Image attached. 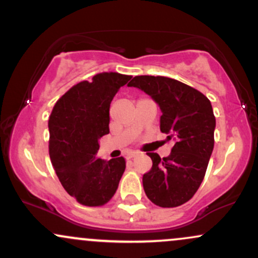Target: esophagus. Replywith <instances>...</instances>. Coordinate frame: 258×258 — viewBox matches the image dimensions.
<instances>
[{
    "label": "esophagus",
    "mask_w": 258,
    "mask_h": 258,
    "mask_svg": "<svg viewBox=\"0 0 258 258\" xmlns=\"http://www.w3.org/2000/svg\"><path fill=\"white\" fill-rule=\"evenodd\" d=\"M138 155L137 151H129L128 154H126V159H133V157H135Z\"/></svg>",
    "instance_id": "esophagus-1"
}]
</instances>
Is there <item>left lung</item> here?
Masks as SVG:
<instances>
[{
	"instance_id": "obj_1",
	"label": "left lung",
	"mask_w": 258,
	"mask_h": 258,
	"mask_svg": "<svg viewBox=\"0 0 258 258\" xmlns=\"http://www.w3.org/2000/svg\"><path fill=\"white\" fill-rule=\"evenodd\" d=\"M128 86L159 104L160 129L174 141L167 157L148 152L152 167L143 176L145 195L159 207L182 206L198 190L214 148L212 103L198 90L170 77L135 76Z\"/></svg>"
}]
</instances>
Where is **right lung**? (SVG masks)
<instances>
[{"mask_svg": "<svg viewBox=\"0 0 258 258\" xmlns=\"http://www.w3.org/2000/svg\"><path fill=\"white\" fill-rule=\"evenodd\" d=\"M132 76L97 74L73 86L55 103L49 118V155L59 181L82 206L101 207L110 201L125 170L124 157H96L98 140L109 133L113 97Z\"/></svg>", "mask_w": 258, "mask_h": 258, "instance_id": "add662e5", "label": "right lung"}]
</instances>
